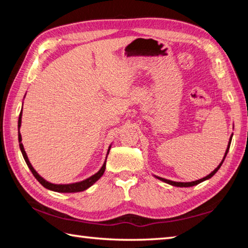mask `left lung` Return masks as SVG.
Returning <instances> with one entry per match:
<instances>
[{
	"instance_id": "1",
	"label": "left lung",
	"mask_w": 248,
	"mask_h": 248,
	"mask_svg": "<svg viewBox=\"0 0 248 248\" xmlns=\"http://www.w3.org/2000/svg\"><path fill=\"white\" fill-rule=\"evenodd\" d=\"M232 136H233V134H232ZM232 136H231V138H230V142H229L228 149H226V151H225L224 157H223V159H222V162L220 163V165L217 166V169L212 171V173H210L208 176H205V177L201 178V179H198V180H195V182H190V183H179V182H173V180H169V179H165V178H162V177H157V176H156V178H158L159 180H162V182H164V183H166V184H170V185H171V186H176V187H191V186H195V185H198V184H200V183H202L203 180H207V179H209V178H211L212 176L215 175L217 170H219V169H220L221 165H222V163H223L224 158H225V156H226V154H228V152H229V149H230V145H231V140H232Z\"/></svg>"
}]
</instances>
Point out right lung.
Masks as SVG:
<instances>
[{
	"instance_id": "obj_1",
	"label": "right lung",
	"mask_w": 248,
	"mask_h": 248,
	"mask_svg": "<svg viewBox=\"0 0 248 248\" xmlns=\"http://www.w3.org/2000/svg\"><path fill=\"white\" fill-rule=\"evenodd\" d=\"M20 124H22V111H20L19 114V118H18V130L20 128ZM18 142H19V148H20V151H22V154L24 156V159L25 162H26L27 166L29 167V170H31V171L32 173V175L35 176L36 179L38 180V182L43 185V186L45 188H47V189H50V190H53V191H57V192H78V191H83L87 189V188L91 187L92 185L95 184L97 180L102 177L104 171H105V169H106V162L104 163L102 169H100L97 173H96L95 175L91 176L90 178H87L85 180H82V182L79 183H74V184H68V185H56V184H51L47 182V180H45L41 176L37 173V171L33 170V167L31 166V162H29V159L27 157V154L26 152H25L24 150V146H23V143H22V136H20V133L18 131ZM110 149V148H109ZM109 152V150H108Z\"/></svg>"
}]
</instances>
